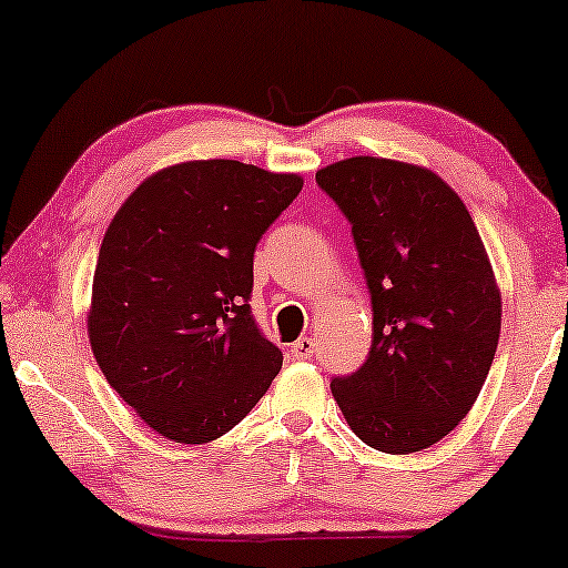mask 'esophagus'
I'll list each match as a JSON object with an SVG mask.
<instances>
[{
  "mask_svg": "<svg viewBox=\"0 0 568 568\" xmlns=\"http://www.w3.org/2000/svg\"><path fill=\"white\" fill-rule=\"evenodd\" d=\"M290 352H292L294 359H310V356L315 354V341L307 338V336L300 338V341H294Z\"/></svg>",
  "mask_w": 568,
  "mask_h": 568,
  "instance_id": "34e87169",
  "label": "esophagus"
}]
</instances>
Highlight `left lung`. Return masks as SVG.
I'll return each mask as SVG.
<instances>
[{
	"label": "left lung",
	"instance_id": "left-lung-1",
	"mask_svg": "<svg viewBox=\"0 0 568 568\" xmlns=\"http://www.w3.org/2000/svg\"><path fill=\"white\" fill-rule=\"evenodd\" d=\"M315 181L352 222L372 294V348L331 383L346 424L379 453L437 445L476 403L501 331V292L463 199L437 173L338 160Z\"/></svg>",
	"mask_w": 568,
	"mask_h": 568
}]
</instances>
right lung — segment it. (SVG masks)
I'll list each match as a JSON object with an SVG mask.
<instances>
[{
	"mask_svg": "<svg viewBox=\"0 0 568 568\" xmlns=\"http://www.w3.org/2000/svg\"><path fill=\"white\" fill-rule=\"evenodd\" d=\"M302 183L237 160L178 162L144 178L108 224L90 346L108 385L160 437H222L282 369L247 300L255 245Z\"/></svg>",
	"mask_w": 568,
	"mask_h": 568,
	"instance_id": "1",
	"label": "right lung"
}]
</instances>
